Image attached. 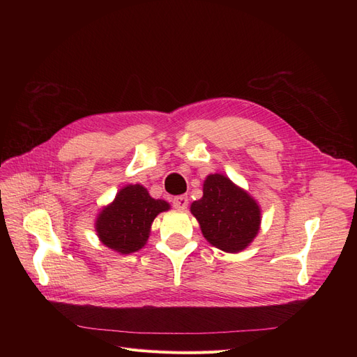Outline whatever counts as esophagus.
<instances>
[{
	"mask_svg": "<svg viewBox=\"0 0 357 357\" xmlns=\"http://www.w3.org/2000/svg\"><path fill=\"white\" fill-rule=\"evenodd\" d=\"M188 204H189V199L185 195H180V197L172 198V205H174V207L178 208V210H185L188 207Z\"/></svg>",
	"mask_w": 357,
	"mask_h": 357,
	"instance_id": "34e87169",
	"label": "esophagus"
}]
</instances>
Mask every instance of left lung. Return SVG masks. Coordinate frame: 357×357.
<instances>
[{
    "label": "left lung",
    "instance_id": "8db88e82",
    "mask_svg": "<svg viewBox=\"0 0 357 357\" xmlns=\"http://www.w3.org/2000/svg\"><path fill=\"white\" fill-rule=\"evenodd\" d=\"M207 241L223 252H241L253 241L261 211L248 193L222 174L204 181V197L190 205Z\"/></svg>",
    "mask_w": 357,
    "mask_h": 357
}]
</instances>
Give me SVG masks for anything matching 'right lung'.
Returning a JSON list of instances; mask_svg holds the SVG:
<instances>
[{
    "label": "right lung",
    "instance_id": "right-lung-1",
    "mask_svg": "<svg viewBox=\"0 0 357 357\" xmlns=\"http://www.w3.org/2000/svg\"><path fill=\"white\" fill-rule=\"evenodd\" d=\"M168 208V202L153 199L143 186L129 185L101 211L96 232L107 247L122 255L134 253L146 244L156 215Z\"/></svg>",
    "mask_w": 357,
    "mask_h": 357
}]
</instances>
